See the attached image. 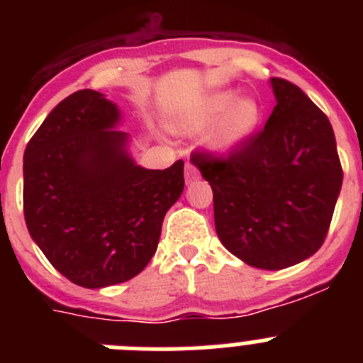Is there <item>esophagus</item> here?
I'll return each instance as SVG.
<instances>
[{
  "label": "esophagus",
  "mask_w": 363,
  "mask_h": 363,
  "mask_svg": "<svg viewBox=\"0 0 363 363\" xmlns=\"http://www.w3.org/2000/svg\"><path fill=\"white\" fill-rule=\"evenodd\" d=\"M194 179H198V169L189 162L187 165H185V182H187V184H192Z\"/></svg>",
  "instance_id": "esophagus-1"
}]
</instances>
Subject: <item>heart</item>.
I'll list each match as a JSON object with an SVG mask.
<instances>
[{"mask_svg":"<svg viewBox=\"0 0 363 363\" xmlns=\"http://www.w3.org/2000/svg\"><path fill=\"white\" fill-rule=\"evenodd\" d=\"M259 116L262 111L256 99H240L236 91H220L205 98L196 112L185 121H179L176 129L182 133H200L220 125L214 145L218 150H233L251 138Z\"/></svg>","mask_w":363,"mask_h":363,"instance_id":"b5f03b06","label":"heart"}]
</instances>
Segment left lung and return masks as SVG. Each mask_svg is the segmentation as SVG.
<instances>
[{
	"label": "left lung",
	"instance_id": "1",
	"mask_svg": "<svg viewBox=\"0 0 363 363\" xmlns=\"http://www.w3.org/2000/svg\"><path fill=\"white\" fill-rule=\"evenodd\" d=\"M271 86L277 105L264 129L227 158L196 152L191 162L213 189L223 247L278 271L322 247L344 172L325 114L287 79L271 78Z\"/></svg>",
	"mask_w": 363,
	"mask_h": 363
}]
</instances>
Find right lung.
<instances>
[{"instance_id": "obj_1", "label": "right lung", "mask_w": 363, "mask_h": 363, "mask_svg": "<svg viewBox=\"0 0 363 363\" xmlns=\"http://www.w3.org/2000/svg\"><path fill=\"white\" fill-rule=\"evenodd\" d=\"M120 123L116 104L83 89L50 111L23 154L30 238L56 271L86 289L140 274L184 192V162L163 171L138 165Z\"/></svg>"}]
</instances>
